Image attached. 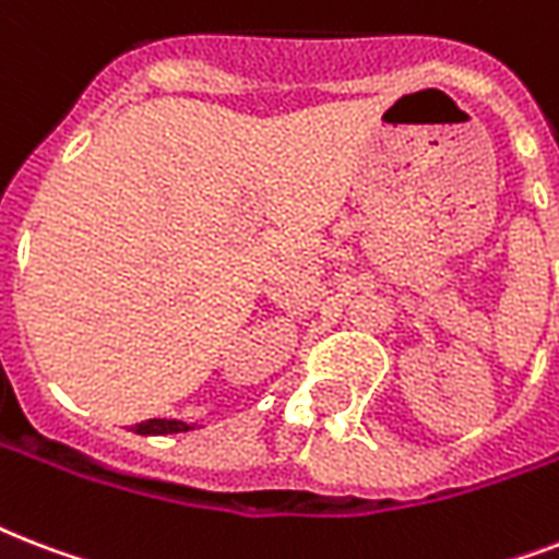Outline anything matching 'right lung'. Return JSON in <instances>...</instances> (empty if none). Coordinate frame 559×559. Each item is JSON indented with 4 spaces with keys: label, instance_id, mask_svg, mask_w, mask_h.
Here are the masks:
<instances>
[{
    "label": "right lung",
    "instance_id": "right-lung-1",
    "mask_svg": "<svg viewBox=\"0 0 559 559\" xmlns=\"http://www.w3.org/2000/svg\"><path fill=\"white\" fill-rule=\"evenodd\" d=\"M191 426L182 424V420H162V417H153V420H142V424L133 426V432L139 435H174V432H188Z\"/></svg>",
    "mask_w": 559,
    "mask_h": 559
}]
</instances>
